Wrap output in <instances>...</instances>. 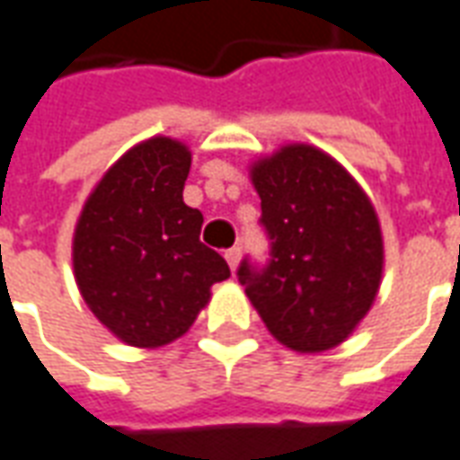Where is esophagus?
<instances>
[{
	"label": "esophagus",
	"mask_w": 460,
	"mask_h": 460,
	"mask_svg": "<svg viewBox=\"0 0 460 460\" xmlns=\"http://www.w3.org/2000/svg\"><path fill=\"white\" fill-rule=\"evenodd\" d=\"M224 259L229 261L231 271H234V269H236V263H239V259H241V246H231V249H226Z\"/></svg>",
	"instance_id": "obj_1"
}]
</instances>
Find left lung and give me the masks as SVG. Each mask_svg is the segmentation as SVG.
I'll return each mask as SVG.
<instances>
[{"label": "left lung", "mask_w": 460, "mask_h": 460, "mask_svg": "<svg viewBox=\"0 0 460 460\" xmlns=\"http://www.w3.org/2000/svg\"><path fill=\"white\" fill-rule=\"evenodd\" d=\"M269 259L239 266L241 286L279 341L333 349L371 308L384 271L381 226L364 189L329 154L291 144L253 164Z\"/></svg>", "instance_id": "1"}]
</instances>
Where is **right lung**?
Masks as SVG:
<instances>
[{"label": "right lung", "mask_w": 460, "mask_h": 460, "mask_svg": "<svg viewBox=\"0 0 460 460\" xmlns=\"http://www.w3.org/2000/svg\"><path fill=\"white\" fill-rule=\"evenodd\" d=\"M191 154L154 137L124 154L86 199L74 231V276L86 306L129 346L189 331L229 263L201 243L204 217L184 204Z\"/></svg>", "instance_id": "1"}]
</instances>
